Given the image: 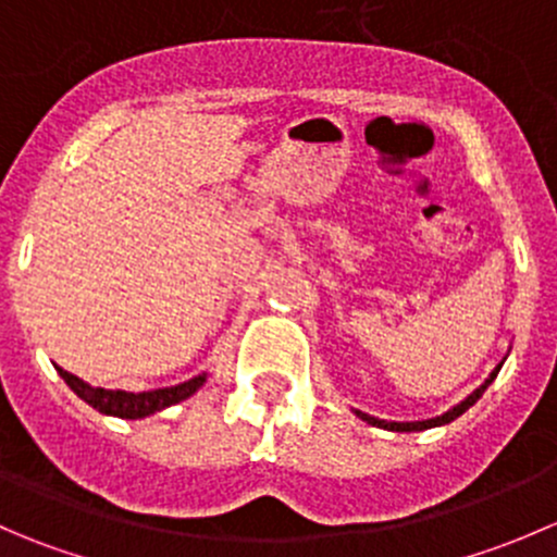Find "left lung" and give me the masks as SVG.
<instances>
[{"label":"left lung","mask_w":557,"mask_h":557,"mask_svg":"<svg viewBox=\"0 0 557 557\" xmlns=\"http://www.w3.org/2000/svg\"><path fill=\"white\" fill-rule=\"evenodd\" d=\"M498 369H502V363H498L496 369H493L491 372V377L485 380V383H482L480 387H476L474 393H469V396L463 398V401L460 404H455L453 409H447L445 414H440V418H431V420H414V423H387V420H377V418H372V414H367V412H358L356 409V414L361 420H367V423H372V425H377V429H387V431H425V429H434V425H445V423H453L455 418H460V414L466 412V409L469 407H474L476 404V398L482 396V393H485V387L493 383V380H496V374H498Z\"/></svg>","instance_id":"obj_1"}]
</instances>
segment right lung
I'll use <instances>...</instances> for the list:
<instances>
[{"instance_id": "add662e5", "label": "right lung", "mask_w": 557, "mask_h": 557, "mask_svg": "<svg viewBox=\"0 0 557 557\" xmlns=\"http://www.w3.org/2000/svg\"><path fill=\"white\" fill-rule=\"evenodd\" d=\"M59 369L61 380L77 393L86 404H91L94 409H99L102 414H112V418H148V414L161 412V409L172 407V404L185 401L188 396H194L201 385L207 383V374H199V377L188 380V383H180L172 387H159V391H143V393H128V391H107V387H94L83 383L75 374Z\"/></svg>"}]
</instances>
